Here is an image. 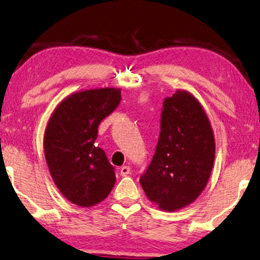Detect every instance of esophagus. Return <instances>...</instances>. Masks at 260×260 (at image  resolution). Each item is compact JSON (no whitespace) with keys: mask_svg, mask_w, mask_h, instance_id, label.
Returning a JSON list of instances; mask_svg holds the SVG:
<instances>
[{"mask_svg":"<svg viewBox=\"0 0 260 260\" xmlns=\"http://www.w3.org/2000/svg\"><path fill=\"white\" fill-rule=\"evenodd\" d=\"M119 172H121V175L123 176V177H125V176H127L130 174V168L129 167H122L121 168V170H119Z\"/></svg>","mask_w":260,"mask_h":260,"instance_id":"esophagus-1","label":"esophagus"}]
</instances>
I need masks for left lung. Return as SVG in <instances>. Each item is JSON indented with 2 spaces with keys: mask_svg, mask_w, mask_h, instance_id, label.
<instances>
[{
  "mask_svg": "<svg viewBox=\"0 0 260 260\" xmlns=\"http://www.w3.org/2000/svg\"><path fill=\"white\" fill-rule=\"evenodd\" d=\"M214 152L204 109L190 92L177 90L164 100L155 155L139 179L146 197L164 211L191 204L208 184Z\"/></svg>",
  "mask_w": 260,
  "mask_h": 260,
  "instance_id": "1",
  "label": "left lung"
}]
</instances>
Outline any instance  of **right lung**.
Returning a JSON list of instances; mask_svg holds the SVG:
<instances>
[{"label":"right lung","mask_w":260,"mask_h":260,"mask_svg":"<svg viewBox=\"0 0 260 260\" xmlns=\"http://www.w3.org/2000/svg\"><path fill=\"white\" fill-rule=\"evenodd\" d=\"M121 102V90L91 89L67 97L52 112L44 133V156L62 194L74 204H99L115 185V169L96 145L99 125Z\"/></svg>","instance_id":"obj_1"}]
</instances>
